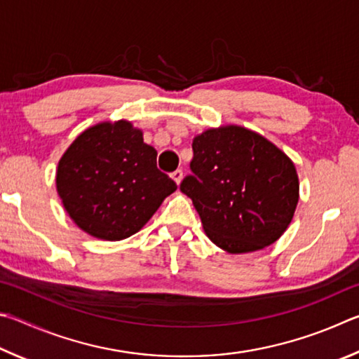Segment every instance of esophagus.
<instances>
[{
	"label": "esophagus",
	"mask_w": 359,
	"mask_h": 359,
	"mask_svg": "<svg viewBox=\"0 0 359 359\" xmlns=\"http://www.w3.org/2000/svg\"><path fill=\"white\" fill-rule=\"evenodd\" d=\"M172 178L176 184H180L181 181H183V170H175V172L172 173Z\"/></svg>",
	"instance_id": "1"
}]
</instances>
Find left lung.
Masks as SVG:
<instances>
[{
    "label": "left lung",
    "mask_w": 359,
    "mask_h": 359,
    "mask_svg": "<svg viewBox=\"0 0 359 359\" xmlns=\"http://www.w3.org/2000/svg\"><path fill=\"white\" fill-rule=\"evenodd\" d=\"M192 149L194 175L180 189L191 197L206 236L229 254L255 252L278 241L299 200L290 157L236 124L203 130Z\"/></svg>",
    "instance_id": "1"
}]
</instances>
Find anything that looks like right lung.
<instances>
[{
	"label": "right lung",
	"mask_w": 359,
	"mask_h": 359,
	"mask_svg": "<svg viewBox=\"0 0 359 359\" xmlns=\"http://www.w3.org/2000/svg\"><path fill=\"white\" fill-rule=\"evenodd\" d=\"M157 151L126 119L85 129L56 168V192L69 217L97 240L119 241L143 229L176 184L157 170Z\"/></svg>",
	"instance_id": "add662e5"
}]
</instances>
